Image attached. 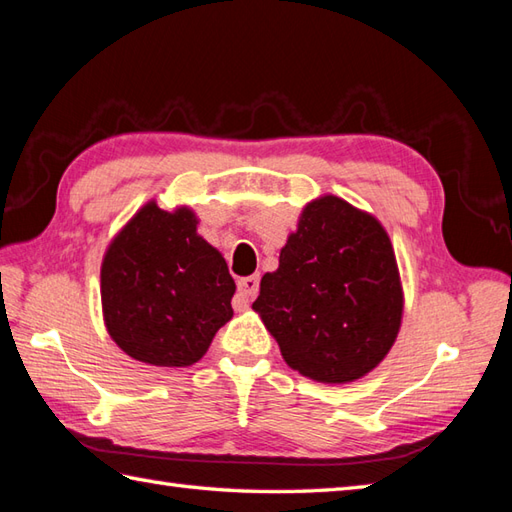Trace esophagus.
I'll return each instance as SVG.
<instances>
[{"mask_svg":"<svg viewBox=\"0 0 512 512\" xmlns=\"http://www.w3.org/2000/svg\"><path fill=\"white\" fill-rule=\"evenodd\" d=\"M259 292V277L253 275V277H242L237 279V301L242 303V306L246 308L250 299H255Z\"/></svg>","mask_w":512,"mask_h":512,"instance_id":"34e87169","label":"esophagus"}]
</instances>
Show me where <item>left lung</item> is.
Listing matches in <instances>:
<instances>
[{
    "label": "left lung",
    "mask_w": 512,
    "mask_h": 512,
    "mask_svg": "<svg viewBox=\"0 0 512 512\" xmlns=\"http://www.w3.org/2000/svg\"><path fill=\"white\" fill-rule=\"evenodd\" d=\"M284 361L328 385L383 361L402 319L398 266L376 217L334 195L310 202L253 303Z\"/></svg>",
    "instance_id": "obj_1"
}]
</instances>
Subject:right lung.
Wrapping results in <instances>:
<instances>
[{
    "instance_id": "right-lung-1",
    "label": "right lung",
    "mask_w": 512,
    "mask_h": 512,
    "mask_svg": "<svg viewBox=\"0 0 512 512\" xmlns=\"http://www.w3.org/2000/svg\"><path fill=\"white\" fill-rule=\"evenodd\" d=\"M193 211L145 204L103 259L107 332L136 361L187 367L233 317L235 281L217 250L195 233Z\"/></svg>"
}]
</instances>
